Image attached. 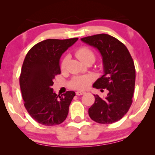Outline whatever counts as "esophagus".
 Here are the masks:
<instances>
[{"instance_id": "esophagus-1", "label": "esophagus", "mask_w": 155, "mask_h": 155, "mask_svg": "<svg viewBox=\"0 0 155 155\" xmlns=\"http://www.w3.org/2000/svg\"><path fill=\"white\" fill-rule=\"evenodd\" d=\"M86 93V92H84V91H78L76 92V94H77V95H84Z\"/></svg>"}]
</instances>
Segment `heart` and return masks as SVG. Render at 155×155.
Masks as SVG:
<instances>
[{
	"instance_id": "heart-1",
	"label": "heart",
	"mask_w": 155,
	"mask_h": 155,
	"mask_svg": "<svg viewBox=\"0 0 155 155\" xmlns=\"http://www.w3.org/2000/svg\"><path fill=\"white\" fill-rule=\"evenodd\" d=\"M77 58L82 63L88 60H92L94 62L95 55L93 52L87 47L81 48L77 51L75 53ZM69 57L65 56L63 59L62 62H61V69H64L66 67L67 63L68 62ZM93 78L91 76H78V77H74L70 81V86L74 89L77 90H84L86 89L90 86L91 83L92 82Z\"/></svg>"
}]
</instances>
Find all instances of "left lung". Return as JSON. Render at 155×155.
<instances>
[{
	"label": "left lung",
	"instance_id": "8db88e82",
	"mask_svg": "<svg viewBox=\"0 0 155 155\" xmlns=\"http://www.w3.org/2000/svg\"><path fill=\"white\" fill-rule=\"evenodd\" d=\"M81 40L98 50L102 58L104 74L93 84V88L108 90L104 99L94 95L89 116L99 124L118 121L128 112L133 102L136 69L131 55L124 43L110 35L96 34Z\"/></svg>",
	"mask_w": 155,
	"mask_h": 155
}]
</instances>
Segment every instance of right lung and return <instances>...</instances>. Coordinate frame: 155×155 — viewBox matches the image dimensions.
Wrapping results in <instances>:
<instances>
[{
  "label": "right lung",
  "mask_w": 155,
  "mask_h": 155,
  "mask_svg": "<svg viewBox=\"0 0 155 155\" xmlns=\"http://www.w3.org/2000/svg\"><path fill=\"white\" fill-rule=\"evenodd\" d=\"M78 38L47 39L34 45L24 60L19 85L25 107L35 121L45 126H55L66 119L74 91L57 95L52 88L60 74V59Z\"/></svg>",
  "instance_id": "add662e5"
}]
</instances>
